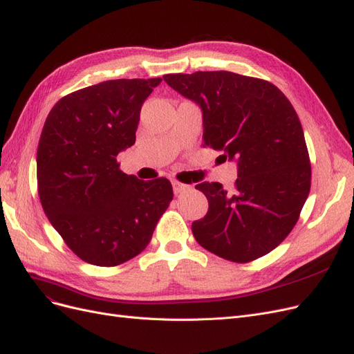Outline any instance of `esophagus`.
I'll return each instance as SVG.
<instances>
[{"label":"esophagus","mask_w":354,"mask_h":354,"mask_svg":"<svg viewBox=\"0 0 354 354\" xmlns=\"http://www.w3.org/2000/svg\"><path fill=\"white\" fill-rule=\"evenodd\" d=\"M189 189H190V186L180 183V181H177V180H173V190H174L176 195L183 194V192H186V190H189Z\"/></svg>","instance_id":"esophagus-1"}]
</instances>
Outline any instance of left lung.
<instances>
[{
  "label": "left lung",
  "instance_id": "left-lung-1",
  "mask_svg": "<svg viewBox=\"0 0 354 354\" xmlns=\"http://www.w3.org/2000/svg\"><path fill=\"white\" fill-rule=\"evenodd\" d=\"M164 81L199 104L203 146L238 164L233 192L216 181L195 186L209 205L205 217L192 223L195 239L234 263L269 254L295 226L312 181L291 102L269 81L227 71L168 73Z\"/></svg>",
  "mask_w": 354,
  "mask_h": 354
}]
</instances>
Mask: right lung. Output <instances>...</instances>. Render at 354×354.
<instances>
[{"mask_svg": "<svg viewBox=\"0 0 354 354\" xmlns=\"http://www.w3.org/2000/svg\"><path fill=\"white\" fill-rule=\"evenodd\" d=\"M160 81L95 84L62 97L47 116L37 151L39 201L85 263L112 267L140 254L173 201L169 180H138L116 162L136 143L140 109Z\"/></svg>", "mask_w": 354, "mask_h": 354, "instance_id": "1", "label": "right lung"}]
</instances>
